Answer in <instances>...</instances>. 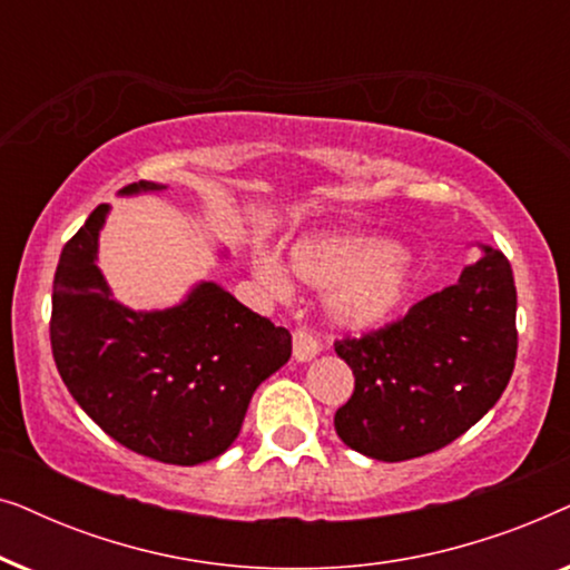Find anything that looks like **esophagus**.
I'll return each mask as SVG.
<instances>
[{"label":"esophagus","instance_id":"34e87169","mask_svg":"<svg viewBox=\"0 0 570 570\" xmlns=\"http://www.w3.org/2000/svg\"><path fill=\"white\" fill-rule=\"evenodd\" d=\"M318 342L314 334H311L308 330H295L293 332V357L298 363H308L314 361V357L318 355Z\"/></svg>","mask_w":570,"mask_h":570}]
</instances>
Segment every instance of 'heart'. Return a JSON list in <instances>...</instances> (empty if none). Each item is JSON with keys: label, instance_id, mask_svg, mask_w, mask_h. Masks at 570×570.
<instances>
[{"label": "heart", "instance_id": "heart-1", "mask_svg": "<svg viewBox=\"0 0 570 570\" xmlns=\"http://www.w3.org/2000/svg\"><path fill=\"white\" fill-rule=\"evenodd\" d=\"M287 267L301 283L322 287L326 314L342 330L365 332L386 324L410 298L415 254L396 240L363 233H316L291 248ZM252 272L272 293L291 291L283 264L267 252L252 256Z\"/></svg>", "mask_w": 570, "mask_h": 570}]
</instances>
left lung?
<instances>
[{
    "mask_svg": "<svg viewBox=\"0 0 570 570\" xmlns=\"http://www.w3.org/2000/svg\"><path fill=\"white\" fill-rule=\"evenodd\" d=\"M480 252L456 285L415 303L400 324L334 345L355 376L334 431L357 454H431L501 400L517 361V285L501 252Z\"/></svg>",
    "mask_w": 570,
    "mask_h": 570,
    "instance_id": "8db88e82",
    "label": "left lung"
}]
</instances>
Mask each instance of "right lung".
I'll return each mask as SVG.
<instances>
[{
  "mask_svg": "<svg viewBox=\"0 0 570 570\" xmlns=\"http://www.w3.org/2000/svg\"><path fill=\"white\" fill-rule=\"evenodd\" d=\"M166 189L137 181L119 197ZM108 213L111 205H98L61 248L51 293L59 376L121 446L178 466L209 462L238 439L256 386L291 361V332L213 279L191 285L176 306H124L98 267Z\"/></svg>",
  "mask_w": 570,
  "mask_h": 570,
  "instance_id": "add662e5",
  "label": "right lung"
}]
</instances>
